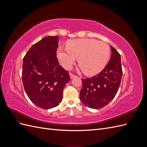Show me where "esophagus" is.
Wrapping results in <instances>:
<instances>
[{
    "label": "esophagus",
    "instance_id": "obj_1",
    "mask_svg": "<svg viewBox=\"0 0 147 147\" xmlns=\"http://www.w3.org/2000/svg\"><path fill=\"white\" fill-rule=\"evenodd\" d=\"M75 76H76V75H74V74H73L72 73H70V78H72L75 77Z\"/></svg>",
    "mask_w": 147,
    "mask_h": 147
}]
</instances>
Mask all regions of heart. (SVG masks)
<instances>
[{
	"label": "heart",
	"instance_id": "obj_1",
	"mask_svg": "<svg viewBox=\"0 0 147 147\" xmlns=\"http://www.w3.org/2000/svg\"><path fill=\"white\" fill-rule=\"evenodd\" d=\"M110 48L107 43L93 38L72 40L65 49L57 50V57L66 69H70L78 59V65L88 75L99 73L109 59Z\"/></svg>",
	"mask_w": 147,
	"mask_h": 147
}]
</instances>
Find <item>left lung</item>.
Wrapping results in <instances>:
<instances>
[{
	"label": "left lung",
	"mask_w": 147,
	"mask_h": 147,
	"mask_svg": "<svg viewBox=\"0 0 147 147\" xmlns=\"http://www.w3.org/2000/svg\"><path fill=\"white\" fill-rule=\"evenodd\" d=\"M112 56L108 64L100 73L91 78H82L80 99L88 107H104L116 96L121 83L123 70L121 56L110 46Z\"/></svg>",
	"instance_id": "8db88e82"
}]
</instances>
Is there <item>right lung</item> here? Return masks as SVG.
<instances>
[{
	"label": "right lung",
	"instance_id": "add662e5",
	"mask_svg": "<svg viewBox=\"0 0 147 147\" xmlns=\"http://www.w3.org/2000/svg\"><path fill=\"white\" fill-rule=\"evenodd\" d=\"M59 37L48 36L35 43L23 58L22 80L29 99L40 108L57 106L64 88L70 80L68 71L56 57Z\"/></svg>",
	"mask_w": 147,
	"mask_h": 147
}]
</instances>
